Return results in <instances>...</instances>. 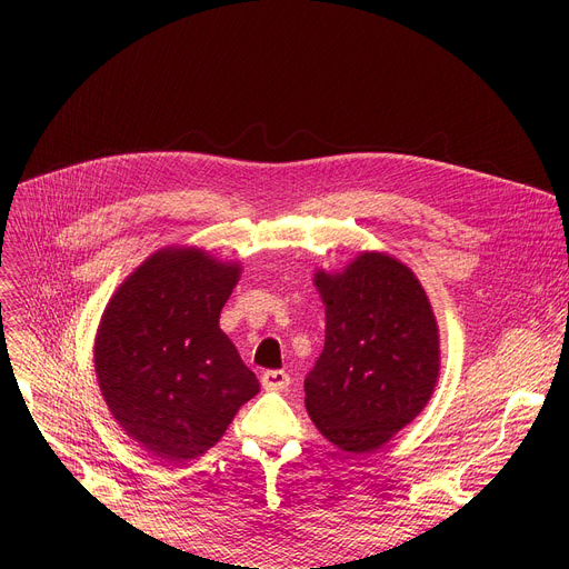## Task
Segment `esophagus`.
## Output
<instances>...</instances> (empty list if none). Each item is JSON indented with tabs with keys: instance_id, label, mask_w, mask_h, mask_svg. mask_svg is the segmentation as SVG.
Returning a JSON list of instances; mask_svg holds the SVG:
<instances>
[{
	"instance_id": "34e87169",
	"label": "esophagus",
	"mask_w": 569,
	"mask_h": 569,
	"mask_svg": "<svg viewBox=\"0 0 569 569\" xmlns=\"http://www.w3.org/2000/svg\"><path fill=\"white\" fill-rule=\"evenodd\" d=\"M260 382H262L264 390H277L279 392V390H286V387L290 385V376L281 369H269L260 376Z\"/></svg>"
}]
</instances>
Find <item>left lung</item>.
Returning <instances> with one entry per match:
<instances>
[{"label":"left lung","instance_id":"left-lung-1","mask_svg":"<svg viewBox=\"0 0 569 569\" xmlns=\"http://www.w3.org/2000/svg\"><path fill=\"white\" fill-rule=\"evenodd\" d=\"M325 348L305 380L316 429L341 452L367 455L420 415L440 376V335L412 269L362 251L341 272L316 269Z\"/></svg>","mask_w":569,"mask_h":569}]
</instances>
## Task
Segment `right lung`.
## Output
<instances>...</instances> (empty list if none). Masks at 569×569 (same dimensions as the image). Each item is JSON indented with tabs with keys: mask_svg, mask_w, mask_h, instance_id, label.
I'll return each mask as SVG.
<instances>
[{
	"mask_svg": "<svg viewBox=\"0 0 569 569\" xmlns=\"http://www.w3.org/2000/svg\"><path fill=\"white\" fill-rule=\"evenodd\" d=\"M239 277L237 260L166 247L110 297L94 339V371L114 422L147 455L202 457L260 392L219 327Z\"/></svg>",
	"mask_w": 569,
	"mask_h": 569,
	"instance_id": "right-lung-1",
	"label": "right lung"
}]
</instances>
